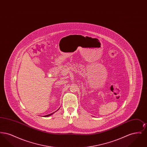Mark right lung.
I'll list each match as a JSON object with an SVG mask.
<instances>
[{"label":"right lung","mask_w":147,"mask_h":147,"mask_svg":"<svg viewBox=\"0 0 147 147\" xmlns=\"http://www.w3.org/2000/svg\"><path fill=\"white\" fill-rule=\"evenodd\" d=\"M59 109V108L58 109V110ZM58 110H57L56 111H57ZM56 111H55V112H53V113H50V114H49V115H45V116H44V117H49V116H51L52 115H53L54 113H55V112H56Z\"/></svg>","instance_id":"right-lung-1"}]
</instances>
